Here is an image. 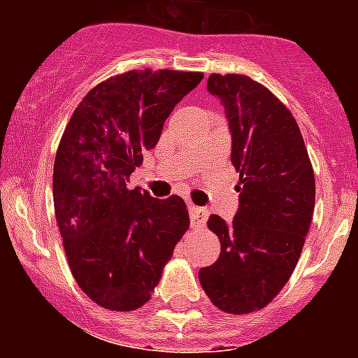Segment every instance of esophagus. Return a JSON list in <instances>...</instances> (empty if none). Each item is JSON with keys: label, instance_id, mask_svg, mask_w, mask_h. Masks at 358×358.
<instances>
[{"label": "esophagus", "instance_id": "1", "mask_svg": "<svg viewBox=\"0 0 358 358\" xmlns=\"http://www.w3.org/2000/svg\"><path fill=\"white\" fill-rule=\"evenodd\" d=\"M188 213H189V222H192V226H194V227H202L204 224H206L208 211L204 210V208L189 204Z\"/></svg>", "mask_w": 358, "mask_h": 358}]
</instances>
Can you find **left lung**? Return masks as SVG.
Wrapping results in <instances>:
<instances>
[{
	"instance_id": "left-lung-1",
	"label": "left lung",
	"mask_w": 358,
	"mask_h": 358,
	"mask_svg": "<svg viewBox=\"0 0 358 358\" xmlns=\"http://www.w3.org/2000/svg\"><path fill=\"white\" fill-rule=\"evenodd\" d=\"M208 91L226 109L240 199L233 222L208 220L220 256L199 281L215 306L249 314L273 301L296 268L314 215V170L296 120L267 87L213 73Z\"/></svg>"
}]
</instances>
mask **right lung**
<instances>
[{
  "label": "right lung",
  "mask_w": 358,
  "mask_h": 358,
  "mask_svg": "<svg viewBox=\"0 0 358 358\" xmlns=\"http://www.w3.org/2000/svg\"><path fill=\"white\" fill-rule=\"evenodd\" d=\"M192 71H127L85 94L53 164V206L78 287L116 312L143 306L189 226L179 195L129 188L164 120L202 80Z\"/></svg>",
  "instance_id": "add662e5"
}]
</instances>
